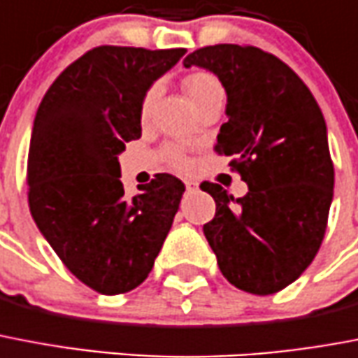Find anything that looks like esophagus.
Segmentation results:
<instances>
[{"mask_svg":"<svg viewBox=\"0 0 358 358\" xmlns=\"http://www.w3.org/2000/svg\"><path fill=\"white\" fill-rule=\"evenodd\" d=\"M185 187H187V192H194L197 188V185L194 181H185Z\"/></svg>","mask_w":358,"mask_h":358,"instance_id":"34e87169","label":"esophagus"}]
</instances>
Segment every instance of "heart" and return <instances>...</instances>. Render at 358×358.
<instances>
[{
	"mask_svg": "<svg viewBox=\"0 0 358 358\" xmlns=\"http://www.w3.org/2000/svg\"><path fill=\"white\" fill-rule=\"evenodd\" d=\"M182 85H185V90H187L188 98L192 99L194 107H199L201 103L214 98V96H224V88H222V83L218 81V77L207 70L194 71V73L185 77ZM155 98L157 87H151L150 90L145 92L144 99H142V105H140V118L145 120L150 116V110L151 107H153ZM166 157H168L170 164L176 166V168H187L188 166V157L185 155V151H182L179 145H168V148H166Z\"/></svg>",
	"mask_w": 358,
	"mask_h": 358,
	"instance_id": "b5f03b06",
	"label": "heart"
}]
</instances>
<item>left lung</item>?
I'll list each match as a JSON object with an SVG mask.
<instances>
[{
  "label": "left lung",
  "instance_id": "left-lung-1",
  "mask_svg": "<svg viewBox=\"0 0 358 358\" xmlns=\"http://www.w3.org/2000/svg\"><path fill=\"white\" fill-rule=\"evenodd\" d=\"M182 64L213 71L224 85L229 120L214 150L233 157L231 170L250 187L234 199L203 182L216 201L203 233L231 285L257 296L279 292L307 270L327 229L334 168L324 114L296 71L255 45H207Z\"/></svg>",
  "mask_w": 358,
  "mask_h": 358
}]
</instances>
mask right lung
Returning <instances> with one entry per match:
<instances>
[{"label": "right lung", "mask_w": 358, "mask_h": 358, "mask_svg": "<svg viewBox=\"0 0 358 358\" xmlns=\"http://www.w3.org/2000/svg\"><path fill=\"white\" fill-rule=\"evenodd\" d=\"M185 48L99 45L71 62L34 116L27 197L34 224L87 287L125 294L150 275L185 185L157 173L125 196L118 155L140 138V105Z\"/></svg>", "instance_id": "obj_1"}]
</instances>
